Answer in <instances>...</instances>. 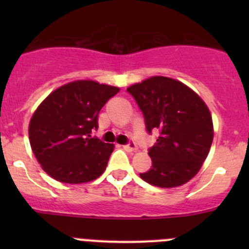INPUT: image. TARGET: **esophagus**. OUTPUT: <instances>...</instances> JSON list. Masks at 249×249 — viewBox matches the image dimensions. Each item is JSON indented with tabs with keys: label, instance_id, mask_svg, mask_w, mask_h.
<instances>
[{
	"label": "esophagus",
	"instance_id": "esophagus-1",
	"mask_svg": "<svg viewBox=\"0 0 249 249\" xmlns=\"http://www.w3.org/2000/svg\"><path fill=\"white\" fill-rule=\"evenodd\" d=\"M123 148L126 149V151H128V152H133V151H136V149H137V146H136L135 142H132V141H129L128 143L123 146Z\"/></svg>",
	"mask_w": 249,
	"mask_h": 249
}]
</instances>
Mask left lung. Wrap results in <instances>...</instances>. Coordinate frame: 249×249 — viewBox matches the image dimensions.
Returning a JSON list of instances; mask_svg holds the SVG:
<instances>
[{
    "label": "left lung",
    "mask_w": 249,
    "mask_h": 249,
    "mask_svg": "<svg viewBox=\"0 0 249 249\" xmlns=\"http://www.w3.org/2000/svg\"><path fill=\"white\" fill-rule=\"evenodd\" d=\"M143 114L146 129L158 132L148 149L152 167L140 177L147 183L172 188L195 177L213 141L210 109L190 87L168 77H151L127 89Z\"/></svg>",
    "instance_id": "1"
}]
</instances>
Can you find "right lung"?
I'll use <instances>...</instances> for the list:
<instances>
[{
	"instance_id": "obj_1",
	"label": "right lung",
	"mask_w": 249,
	"mask_h": 249,
	"mask_svg": "<svg viewBox=\"0 0 249 249\" xmlns=\"http://www.w3.org/2000/svg\"><path fill=\"white\" fill-rule=\"evenodd\" d=\"M120 91L94 81H76L57 89L39 105L30 122V143L43 171L63 183H83L105 172L113 144L92 132L98 113Z\"/></svg>"
}]
</instances>
